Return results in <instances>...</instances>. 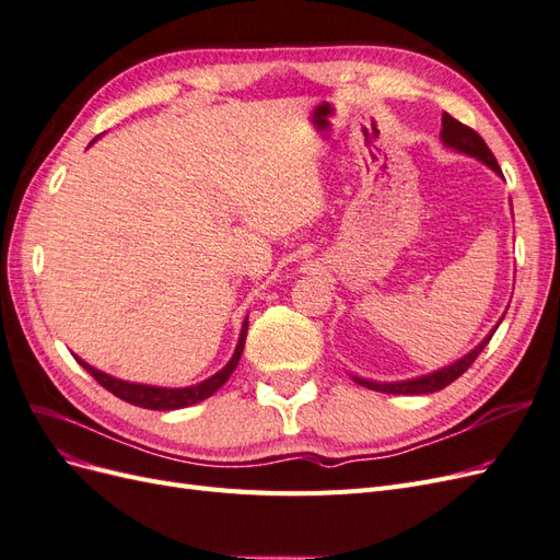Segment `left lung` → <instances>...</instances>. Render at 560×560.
<instances>
[{
	"mask_svg": "<svg viewBox=\"0 0 560 560\" xmlns=\"http://www.w3.org/2000/svg\"><path fill=\"white\" fill-rule=\"evenodd\" d=\"M442 140L446 147H453L457 151H463V154H469L474 159L483 161L486 165L493 167L495 173H502L500 165L493 156V151L488 149V144L483 142L481 135L457 121V118H453L451 114H444L442 116ZM495 334V329L490 331L483 341L474 348L469 354H465L463 360H457L455 364L442 369V371H434V374L430 376H420V378H413V381H401V383H374V381H364V378H354V383H360L362 387H369V389H376V393H385V395H430V393H436V389H444L446 385H451L455 378H460L465 371L474 364V360L479 358L481 350L488 346L490 336Z\"/></svg>",
	"mask_w": 560,
	"mask_h": 560,
	"instance_id": "1",
	"label": "left lung"
}]
</instances>
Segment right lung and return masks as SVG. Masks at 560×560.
I'll use <instances>...</instances> for the list:
<instances>
[{
  "instance_id": "1",
  "label": "right lung",
  "mask_w": 560,
  "mask_h": 560,
  "mask_svg": "<svg viewBox=\"0 0 560 560\" xmlns=\"http://www.w3.org/2000/svg\"><path fill=\"white\" fill-rule=\"evenodd\" d=\"M245 336H247V319L243 325V331H241V341L238 346H235V352L231 362L222 369L217 371V374L208 381H202L198 385H191V387H154V385H138V383H126V381H118L114 376H107L103 374V371L93 369L91 364H86L83 360L77 358V362L89 371V374L103 385L105 389H109L112 395H116L118 399H124L128 404H135V406H142V409H151V411H173V409H184V406H191V404H198L202 399H208L210 395H214L219 387H222L229 376L235 371V366H238V360L243 354V348H245Z\"/></svg>"
}]
</instances>
